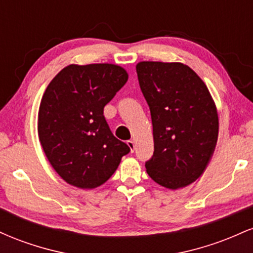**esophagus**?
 I'll use <instances>...</instances> for the list:
<instances>
[{
	"label": "esophagus",
	"instance_id": "34e87169",
	"mask_svg": "<svg viewBox=\"0 0 253 253\" xmlns=\"http://www.w3.org/2000/svg\"><path fill=\"white\" fill-rule=\"evenodd\" d=\"M127 145H128L130 152H133V151H134V146H135L134 141H133V140H128V141H127Z\"/></svg>",
	"mask_w": 253,
	"mask_h": 253
}]
</instances>
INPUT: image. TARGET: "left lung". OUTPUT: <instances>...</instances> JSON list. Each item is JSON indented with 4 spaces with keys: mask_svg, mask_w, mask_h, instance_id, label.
Wrapping results in <instances>:
<instances>
[{
    "mask_svg": "<svg viewBox=\"0 0 253 253\" xmlns=\"http://www.w3.org/2000/svg\"><path fill=\"white\" fill-rule=\"evenodd\" d=\"M136 74L153 127L147 173L169 189L185 187L202 175L215 150L219 119L210 90L182 63L140 62Z\"/></svg>",
    "mask_w": 253,
    "mask_h": 253,
    "instance_id": "1",
    "label": "left lung"
}]
</instances>
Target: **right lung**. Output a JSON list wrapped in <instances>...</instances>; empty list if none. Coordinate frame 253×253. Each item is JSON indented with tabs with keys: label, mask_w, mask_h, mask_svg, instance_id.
I'll return each mask as SVG.
<instances>
[{
	"label": "right lung",
	"mask_w": 253,
	"mask_h": 253,
	"mask_svg": "<svg viewBox=\"0 0 253 253\" xmlns=\"http://www.w3.org/2000/svg\"><path fill=\"white\" fill-rule=\"evenodd\" d=\"M128 75L114 64L69 65L46 88L38 115L43 152L65 182L82 189L103 184L128 145L115 138L103 108Z\"/></svg>",
	"instance_id": "obj_1"
}]
</instances>
